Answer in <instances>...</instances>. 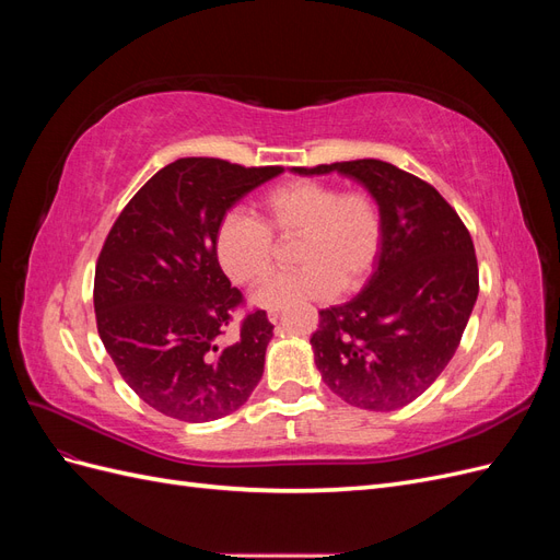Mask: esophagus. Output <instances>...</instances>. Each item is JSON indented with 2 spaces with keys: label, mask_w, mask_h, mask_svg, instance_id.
I'll list each match as a JSON object with an SVG mask.
<instances>
[{
  "label": "esophagus",
  "mask_w": 560,
  "mask_h": 560,
  "mask_svg": "<svg viewBox=\"0 0 560 560\" xmlns=\"http://www.w3.org/2000/svg\"><path fill=\"white\" fill-rule=\"evenodd\" d=\"M280 315H282V308H270V311H268V319H270V322H278Z\"/></svg>",
  "instance_id": "obj_1"
}]
</instances>
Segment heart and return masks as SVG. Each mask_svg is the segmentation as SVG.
Segmentation results:
<instances>
[{
	"instance_id": "heart-1",
	"label": "heart",
	"mask_w": 560,
	"mask_h": 560,
	"mask_svg": "<svg viewBox=\"0 0 560 560\" xmlns=\"http://www.w3.org/2000/svg\"><path fill=\"white\" fill-rule=\"evenodd\" d=\"M273 235L299 238L296 273L266 280L252 301L261 308H287L322 301L338 290L352 292L369 278L383 245V214L364 189L338 191L319 179L276 186L261 200V212H229L217 226L219 266L235 284H257L273 266Z\"/></svg>"
}]
</instances>
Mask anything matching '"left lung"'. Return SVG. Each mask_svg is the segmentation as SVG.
Segmentation results:
<instances>
[{"mask_svg": "<svg viewBox=\"0 0 560 560\" xmlns=\"http://www.w3.org/2000/svg\"><path fill=\"white\" fill-rule=\"evenodd\" d=\"M329 173L358 179L376 198L383 245L364 290L319 311L315 366L350 406L395 411L425 393L460 346L479 296L477 254L432 184L376 159L299 167V175Z\"/></svg>", "mask_w": 560, "mask_h": 560, "instance_id": "8db88e82", "label": "left lung"}]
</instances>
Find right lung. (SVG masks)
Here are the masks:
<instances>
[{
	"mask_svg": "<svg viewBox=\"0 0 560 560\" xmlns=\"http://www.w3.org/2000/svg\"><path fill=\"white\" fill-rule=\"evenodd\" d=\"M282 167L222 159L165 165L118 214L95 266V319L118 374L142 401L186 422L224 418L249 399L273 336L249 313L224 343L243 303L214 252L226 212Z\"/></svg>",
	"mask_w": 560,
	"mask_h": 560,
	"instance_id": "1",
	"label": "right lung"
}]
</instances>
